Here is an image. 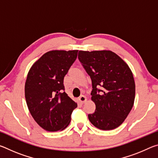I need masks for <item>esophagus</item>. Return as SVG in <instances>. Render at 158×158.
Returning a JSON list of instances; mask_svg holds the SVG:
<instances>
[{"mask_svg": "<svg viewBox=\"0 0 158 158\" xmlns=\"http://www.w3.org/2000/svg\"><path fill=\"white\" fill-rule=\"evenodd\" d=\"M79 102L81 103H85V102L87 101V98H86V97H85V96H84V95H81V97H80L79 98Z\"/></svg>", "mask_w": 158, "mask_h": 158, "instance_id": "1", "label": "esophagus"}]
</instances>
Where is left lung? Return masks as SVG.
<instances>
[{
  "label": "left lung",
  "instance_id": "8db88e82",
  "mask_svg": "<svg viewBox=\"0 0 158 158\" xmlns=\"http://www.w3.org/2000/svg\"><path fill=\"white\" fill-rule=\"evenodd\" d=\"M78 57L92 81L90 95L95 111L89 114V121L100 130H114L124 122L135 102L132 70L109 50L79 51ZM100 86L102 90L97 89Z\"/></svg>",
  "mask_w": 158,
  "mask_h": 158
}]
</instances>
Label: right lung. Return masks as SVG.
Segmentation results:
<instances>
[{"mask_svg": "<svg viewBox=\"0 0 158 158\" xmlns=\"http://www.w3.org/2000/svg\"><path fill=\"white\" fill-rule=\"evenodd\" d=\"M78 50H52L44 53L29 69L25 98L35 121L49 132L68 126L77 106L64 90V77L77 57Z\"/></svg>", "mask_w": 158, "mask_h": 158, "instance_id": "right-lung-1", "label": "right lung"}]
</instances>
